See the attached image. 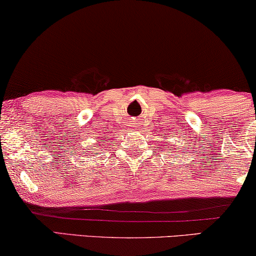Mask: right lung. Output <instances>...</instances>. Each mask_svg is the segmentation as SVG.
I'll use <instances>...</instances> for the list:
<instances>
[{"label":"right lung","instance_id":"obj_1","mask_svg":"<svg viewBox=\"0 0 256 256\" xmlns=\"http://www.w3.org/2000/svg\"><path fill=\"white\" fill-rule=\"evenodd\" d=\"M96 154H98V152H96Z\"/></svg>","mask_w":256,"mask_h":256}]
</instances>
